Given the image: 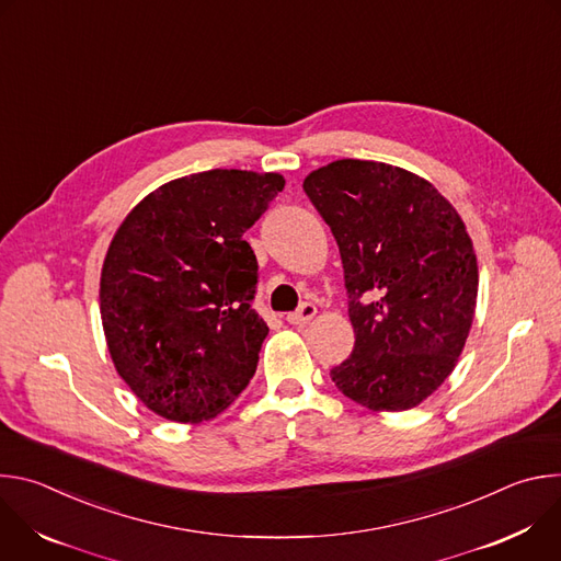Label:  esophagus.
<instances>
[{"instance_id": "1", "label": "esophagus", "mask_w": 561, "mask_h": 561, "mask_svg": "<svg viewBox=\"0 0 561 561\" xmlns=\"http://www.w3.org/2000/svg\"><path fill=\"white\" fill-rule=\"evenodd\" d=\"M314 312H317V308H314L312 304H301L299 310L286 314V322L293 324V327H304V324H308L310 319L314 317Z\"/></svg>"}]
</instances>
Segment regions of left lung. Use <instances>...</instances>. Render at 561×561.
<instances>
[{"instance_id": "left-lung-1", "label": "left lung", "mask_w": 561, "mask_h": 561, "mask_svg": "<svg viewBox=\"0 0 561 561\" xmlns=\"http://www.w3.org/2000/svg\"><path fill=\"white\" fill-rule=\"evenodd\" d=\"M304 191L340 247L355 331L335 386L375 413L422 404L474 317L477 257L459 213L424 178L364 159L312 171Z\"/></svg>"}]
</instances>
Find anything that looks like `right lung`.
Returning a JSON list of instances; mask_svg holds the SVG:
<instances>
[{"label":"right lung","mask_w":561,"mask_h":561,"mask_svg":"<svg viewBox=\"0 0 561 561\" xmlns=\"http://www.w3.org/2000/svg\"><path fill=\"white\" fill-rule=\"evenodd\" d=\"M284 178L204 171L146 195L108 247L100 310L119 377L152 413L217 417L255 375L264 319L251 306L257 257L244 232Z\"/></svg>","instance_id":"right-lung-1"}]
</instances>
